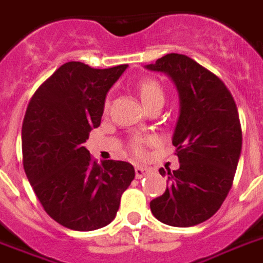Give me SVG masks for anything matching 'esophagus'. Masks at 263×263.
Returning <instances> with one entry per match:
<instances>
[{"label":"esophagus","instance_id":"esophagus-1","mask_svg":"<svg viewBox=\"0 0 263 263\" xmlns=\"http://www.w3.org/2000/svg\"><path fill=\"white\" fill-rule=\"evenodd\" d=\"M134 171H136V177H137V179H141V177H144L147 175L148 172H149V169H148L147 166H143V165H137V166L134 167Z\"/></svg>","mask_w":263,"mask_h":263}]
</instances>
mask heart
Returning <instances> with one entry per match:
<instances>
[{
    "instance_id": "b5f03b06",
    "label": "heart",
    "mask_w": 263,
    "mask_h": 263,
    "mask_svg": "<svg viewBox=\"0 0 263 263\" xmlns=\"http://www.w3.org/2000/svg\"><path fill=\"white\" fill-rule=\"evenodd\" d=\"M140 97H141V101L143 104H148V102L155 101V100H163V88L157 80L153 79H147L144 80L139 87ZM133 151L137 155L143 153V141L141 140H136L133 143Z\"/></svg>"
}]
</instances>
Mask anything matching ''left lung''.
<instances>
[{
	"label": "left lung",
	"mask_w": 263,
	"mask_h": 263,
	"mask_svg": "<svg viewBox=\"0 0 263 263\" xmlns=\"http://www.w3.org/2000/svg\"><path fill=\"white\" fill-rule=\"evenodd\" d=\"M145 69L165 73L179 92L172 143L180 167L159 169L166 191L149 208L159 222L190 228L214 216L232 187L242 143L236 102L218 76L185 55L167 54Z\"/></svg>",
	"instance_id": "8db88e82"
}]
</instances>
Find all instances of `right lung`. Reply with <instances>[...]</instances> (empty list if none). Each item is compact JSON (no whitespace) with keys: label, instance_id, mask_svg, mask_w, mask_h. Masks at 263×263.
<instances>
[{"label":"right lung","instance_id":"obj_1","mask_svg":"<svg viewBox=\"0 0 263 263\" xmlns=\"http://www.w3.org/2000/svg\"><path fill=\"white\" fill-rule=\"evenodd\" d=\"M127 69L62 65L29 102L22 126L23 166L55 222L78 232L109 224L136 172L124 161H91L83 144L101 123L106 94Z\"/></svg>","mask_w":263,"mask_h":263}]
</instances>
